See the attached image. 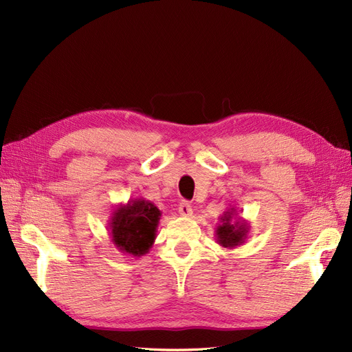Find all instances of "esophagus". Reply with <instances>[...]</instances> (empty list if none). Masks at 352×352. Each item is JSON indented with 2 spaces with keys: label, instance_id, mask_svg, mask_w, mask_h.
I'll return each instance as SVG.
<instances>
[{
  "label": "esophagus",
  "instance_id": "1",
  "mask_svg": "<svg viewBox=\"0 0 352 352\" xmlns=\"http://www.w3.org/2000/svg\"><path fill=\"white\" fill-rule=\"evenodd\" d=\"M179 212H180V216L189 217L190 214H192V207H190V204H189L188 201H182L179 204Z\"/></svg>",
  "mask_w": 352,
  "mask_h": 352
}]
</instances>
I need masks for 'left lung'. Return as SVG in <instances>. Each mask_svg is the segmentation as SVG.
Returning <instances> with one entry per match:
<instances>
[{"label": "left lung", "mask_w": 352, "mask_h": 352, "mask_svg": "<svg viewBox=\"0 0 352 352\" xmlns=\"http://www.w3.org/2000/svg\"><path fill=\"white\" fill-rule=\"evenodd\" d=\"M216 241L223 248H236L242 245L248 236L250 223L242 217L236 219L235 207L228 208L220 217V223L216 228Z\"/></svg>", "instance_id": "obj_1"}]
</instances>
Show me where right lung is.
I'll list each match as a JSON object with an SVG mask.
<instances>
[{"label": "right lung", "instance_id": "add662e5", "mask_svg": "<svg viewBox=\"0 0 352 352\" xmlns=\"http://www.w3.org/2000/svg\"><path fill=\"white\" fill-rule=\"evenodd\" d=\"M162 217L154 202L135 198L119 204L109 220V233L116 248L132 257L150 252L157 236L158 221Z\"/></svg>", "mask_w": 352, "mask_h": 352}]
</instances>
